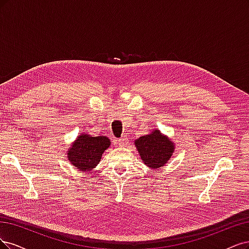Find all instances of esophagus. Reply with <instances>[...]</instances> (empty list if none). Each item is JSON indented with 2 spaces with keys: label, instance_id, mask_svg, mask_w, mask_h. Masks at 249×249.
<instances>
[{
  "label": "esophagus",
  "instance_id": "obj_1",
  "mask_svg": "<svg viewBox=\"0 0 249 249\" xmlns=\"http://www.w3.org/2000/svg\"><path fill=\"white\" fill-rule=\"evenodd\" d=\"M116 143H117L118 146H120V147H125L126 143H127V140H126V138L116 140Z\"/></svg>",
  "mask_w": 249,
  "mask_h": 249
}]
</instances>
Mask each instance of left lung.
Wrapping results in <instances>:
<instances>
[{"instance_id": "1", "label": "left lung", "mask_w": 249, "mask_h": 249, "mask_svg": "<svg viewBox=\"0 0 249 249\" xmlns=\"http://www.w3.org/2000/svg\"><path fill=\"white\" fill-rule=\"evenodd\" d=\"M134 145L142 161L152 170L164 166L176 148L175 142L159 129H153L149 134L141 136L134 141Z\"/></svg>"}]
</instances>
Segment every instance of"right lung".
Listing matches in <instances>:
<instances>
[{
  "instance_id": "right-lung-1",
  "label": "right lung",
  "mask_w": 249,
  "mask_h": 249,
  "mask_svg": "<svg viewBox=\"0 0 249 249\" xmlns=\"http://www.w3.org/2000/svg\"><path fill=\"white\" fill-rule=\"evenodd\" d=\"M109 147L110 140L106 135L79 133L66 151V155L69 162L78 171L91 172L99 163L104 151Z\"/></svg>"
}]
</instances>
